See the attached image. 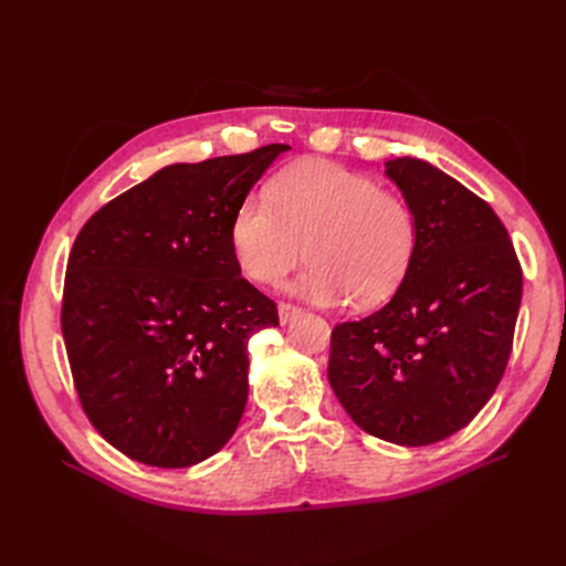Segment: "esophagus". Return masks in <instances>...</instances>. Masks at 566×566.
Wrapping results in <instances>:
<instances>
[{"label":"esophagus","mask_w":566,"mask_h":566,"mask_svg":"<svg viewBox=\"0 0 566 566\" xmlns=\"http://www.w3.org/2000/svg\"><path fill=\"white\" fill-rule=\"evenodd\" d=\"M300 306H295V304H287V302H281L279 304V318H281V323L285 325V323H290L293 318H297L300 316Z\"/></svg>","instance_id":"esophagus-1"}]
</instances>
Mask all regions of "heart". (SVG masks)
Segmentation results:
<instances>
[{
    "label": "heart",
    "instance_id": "b5f03b06",
    "mask_svg": "<svg viewBox=\"0 0 566 566\" xmlns=\"http://www.w3.org/2000/svg\"><path fill=\"white\" fill-rule=\"evenodd\" d=\"M416 214L397 193L335 163L304 160L250 196L231 224V245L254 283L276 285L302 260L295 293L331 306L385 302L410 266Z\"/></svg>",
    "mask_w": 566,
    "mask_h": 566
}]
</instances>
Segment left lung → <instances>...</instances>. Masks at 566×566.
Instances as JSON below:
<instances>
[{
    "mask_svg": "<svg viewBox=\"0 0 566 566\" xmlns=\"http://www.w3.org/2000/svg\"><path fill=\"white\" fill-rule=\"evenodd\" d=\"M385 175L416 214V254L380 312L335 325L328 380L364 432L427 447L462 430L499 387L522 266L470 188L418 158L387 160Z\"/></svg>",
    "mask_w": 566,
    "mask_h": 566,
    "instance_id": "left-lung-1",
    "label": "left lung"
}]
</instances>
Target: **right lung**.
<instances>
[{
  "label": "right lung",
  "instance_id": "add662e5",
  "mask_svg": "<svg viewBox=\"0 0 566 566\" xmlns=\"http://www.w3.org/2000/svg\"><path fill=\"white\" fill-rule=\"evenodd\" d=\"M290 146L169 165L104 205L67 256L61 331L80 403L132 460L191 468L233 437L248 339L279 310L241 276L231 224Z\"/></svg>",
  "mask_w": 566,
  "mask_h": 566
}]
</instances>
